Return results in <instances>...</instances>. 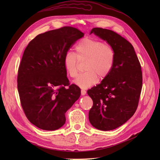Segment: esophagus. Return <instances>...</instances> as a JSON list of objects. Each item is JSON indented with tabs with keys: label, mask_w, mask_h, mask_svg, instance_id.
Listing matches in <instances>:
<instances>
[{
	"label": "esophagus",
	"mask_w": 160,
	"mask_h": 160,
	"mask_svg": "<svg viewBox=\"0 0 160 160\" xmlns=\"http://www.w3.org/2000/svg\"><path fill=\"white\" fill-rule=\"evenodd\" d=\"M86 94V90H84V89H82L81 90V95H85Z\"/></svg>",
	"instance_id": "esophagus-1"
}]
</instances>
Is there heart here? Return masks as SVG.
Masks as SVG:
<instances>
[{
    "label": "heart",
    "instance_id": "b5f03b06",
    "mask_svg": "<svg viewBox=\"0 0 160 160\" xmlns=\"http://www.w3.org/2000/svg\"><path fill=\"white\" fill-rule=\"evenodd\" d=\"M86 60L85 71L75 80L76 85L82 89L93 86L98 78L104 80L112 72L115 60L113 47L102 41L90 38L81 39L75 47V54L67 52L63 58L65 68L74 78L78 72V61Z\"/></svg>",
    "mask_w": 160,
    "mask_h": 160
}]
</instances>
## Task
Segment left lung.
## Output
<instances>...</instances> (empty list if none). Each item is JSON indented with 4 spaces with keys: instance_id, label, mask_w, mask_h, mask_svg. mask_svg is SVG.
<instances>
[{
    "instance_id": "8db88e82",
    "label": "left lung",
    "mask_w": 160,
    "mask_h": 160,
    "mask_svg": "<svg viewBox=\"0 0 160 160\" xmlns=\"http://www.w3.org/2000/svg\"><path fill=\"white\" fill-rule=\"evenodd\" d=\"M92 33L113 47L115 60L108 77L88 91L93 102L89 120L98 130H112L127 122L137 110L142 84L141 66L132 45L118 33L102 28H94Z\"/></svg>"
}]
</instances>
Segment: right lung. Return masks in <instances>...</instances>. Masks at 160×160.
<instances>
[{"mask_svg":"<svg viewBox=\"0 0 160 160\" xmlns=\"http://www.w3.org/2000/svg\"><path fill=\"white\" fill-rule=\"evenodd\" d=\"M84 33L63 27L38 35L25 48L18 69V88L24 113L31 123L55 130L65 122V112L80 96L70 84L63 58Z\"/></svg>","mask_w":160,"mask_h":160,"instance_id":"1","label":"right lung"}]
</instances>
